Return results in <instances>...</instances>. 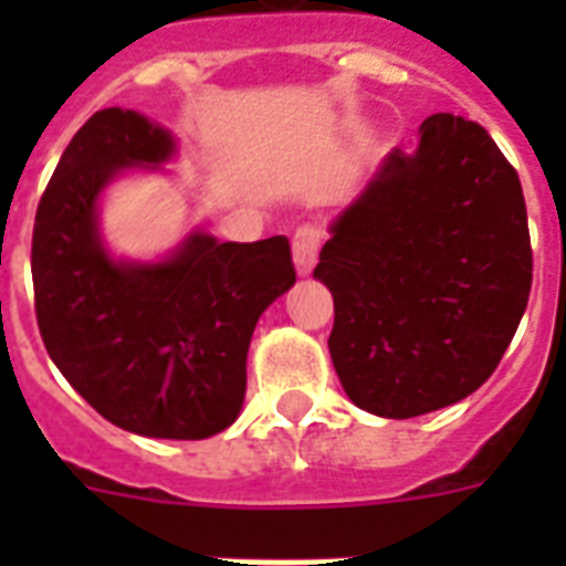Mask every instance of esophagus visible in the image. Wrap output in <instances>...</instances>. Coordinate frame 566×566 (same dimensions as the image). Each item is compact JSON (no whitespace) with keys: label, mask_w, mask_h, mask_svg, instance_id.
Listing matches in <instances>:
<instances>
[{"label":"esophagus","mask_w":566,"mask_h":566,"mask_svg":"<svg viewBox=\"0 0 566 566\" xmlns=\"http://www.w3.org/2000/svg\"><path fill=\"white\" fill-rule=\"evenodd\" d=\"M319 243H323V234H319L317 226H300V229H296V234H293L291 240L296 273L308 275L311 270H314V264H317Z\"/></svg>","instance_id":"obj_1"}]
</instances>
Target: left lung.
Listing matches in <instances>:
<instances>
[{
    "mask_svg": "<svg viewBox=\"0 0 566 566\" xmlns=\"http://www.w3.org/2000/svg\"><path fill=\"white\" fill-rule=\"evenodd\" d=\"M335 300L328 353L364 411L408 420L491 378L532 291L517 170L479 123L431 114L332 226L314 270Z\"/></svg>",
    "mask_w": 566,
    "mask_h": 566,
    "instance_id": "8db88e82",
    "label": "left lung"
}]
</instances>
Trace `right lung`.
<instances>
[{"label":"right lung","mask_w":566,"mask_h":566,"mask_svg":"<svg viewBox=\"0 0 566 566\" xmlns=\"http://www.w3.org/2000/svg\"><path fill=\"white\" fill-rule=\"evenodd\" d=\"M172 149L170 132L137 111H96L75 132L34 217V314L49 358L105 420L144 438L202 440L238 420L255 323L296 270L282 234L220 243L196 231L161 264L108 258L102 188Z\"/></svg>","instance_id":"obj_1"}]
</instances>
